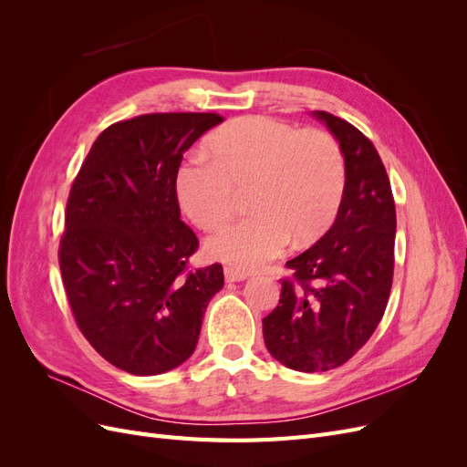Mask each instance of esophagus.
Listing matches in <instances>:
<instances>
[{"mask_svg":"<svg viewBox=\"0 0 467 467\" xmlns=\"http://www.w3.org/2000/svg\"><path fill=\"white\" fill-rule=\"evenodd\" d=\"M223 276H225V280H228V282H242V280H245L249 275L244 273V271H239V268L225 266V268H223Z\"/></svg>","mask_w":467,"mask_h":467,"instance_id":"obj_1","label":"esophagus"}]
</instances>
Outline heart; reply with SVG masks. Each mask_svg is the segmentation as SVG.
Wrapping results in <instances>:
<instances>
[{"label":"heart","instance_id":"obj_1","mask_svg":"<svg viewBox=\"0 0 467 467\" xmlns=\"http://www.w3.org/2000/svg\"><path fill=\"white\" fill-rule=\"evenodd\" d=\"M206 155L179 167L181 210L201 230L230 218L237 191H247L251 216L216 232L206 251L235 268H259L288 242L314 244L331 228L347 189V163L337 140L266 117H245L208 136Z\"/></svg>","mask_w":467,"mask_h":467}]
</instances>
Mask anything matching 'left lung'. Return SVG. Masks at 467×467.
<instances>
[{
	"label": "left lung",
	"mask_w": 467,
	"mask_h": 467,
	"mask_svg": "<svg viewBox=\"0 0 467 467\" xmlns=\"http://www.w3.org/2000/svg\"><path fill=\"white\" fill-rule=\"evenodd\" d=\"M347 163L343 204L319 242L286 263L280 302L263 319L268 352L286 368L327 372L368 341L386 312L395 245V204L374 144L355 126L325 110Z\"/></svg>",
	"instance_id": "left-lung-1"
}]
</instances>
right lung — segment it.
<instances>
[{"label":"right lung","mask_w":467,"mask_h":467,"mask_svg":"<svg viewBox=\"0 0 467 467\" xmlns=\"http://www.w3.org/2000/svg\"><path fill=\"white\" fill-rule=\"evenodd\" d=\"M223 117L163 112L122 120L95 140L69 191L60 271L78 327L117 368L158 376L199 343L222 265L187 273L199 239L181 220L185 153Z\"/></svg>","instance_id":"obj_1"}]
</instances>
